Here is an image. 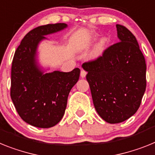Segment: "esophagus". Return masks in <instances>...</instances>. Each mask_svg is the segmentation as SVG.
<instances>
[{
	"mask_svg": "<svg viewBox=\"0 0 155 155\" xmlns=\"http://www.w3.org/2000/svg\"><path fill=\"white\" fill-rule=\"evenodd\" d=\"M87 72H86L85 70H81V72H80V76H81V77L82 78H83V77H85L86 76H87Z\"/></svg>",
	"mask_w": 155,
	"mask_h": 155,
	"instance_id": "1",
	"label": "esophagus"
}]
</instances>
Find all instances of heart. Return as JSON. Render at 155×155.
Segmentation results:
<instances>
[{
	"instance_id": "heart-1",
	"label": "heart",
	"mask_w": 155,
	"mask_h": 155,
	"mask_svg": "<svg viewBox=\"0 0 155 155\" xmlns=\"http://www.w3.org/2000/svg\"><path fill=\"white\" fill-rule=\"evenodd\" d=\"M104 45H105V42L104 41H101L100 43V44L98 45L97 49V54H101L102 51H103V50L104 49Z\"/></svg>"
}]
</instances>
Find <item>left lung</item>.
<instances>
[{"mask_svg":"<svg viewBox=\"0 0 155 155\" xmlns=\"http://www.w3.org/2000/svg\"><path fill=\"white\" fill-rule=\"evenodd\" d=\"M119 42L83 64L93 102L104 120L115 124L134 115L146 90V61L135 36L117 24Z\"/></svg>","mask_w":155,"mask_h":155,"instance_id":"8db88e82","label":"left lung"}]
</instances>
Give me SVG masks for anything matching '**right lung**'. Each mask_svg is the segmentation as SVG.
I'll return each instance as SVG.
<instances>
[{"mask_svg": "<svg viewBox=\"0 0 155 155\" xmlns=\"http://www.w3.org/2000/svg\"><path fill=\"white\" fill-rule=\"evenodd\" d=\"M66 26L56 23L35 28L25 35L15 52L11 97L21 119L31 126L50 128L58 124L64 114L68 94L79 78L78 68L69 72L44 74L36 62L37 46L44 36Z\"/></svg>", "mask_w": 155, "mask_h": 155, "instance_id": "obj_1", "label": "right lung"}]
</instances>
